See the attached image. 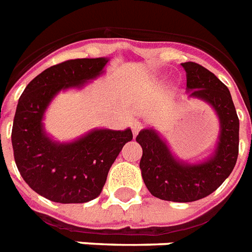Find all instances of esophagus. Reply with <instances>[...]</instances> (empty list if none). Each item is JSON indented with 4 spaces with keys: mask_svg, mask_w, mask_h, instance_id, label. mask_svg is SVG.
<instances>
[{
    "mask_svg": "<svg viewBox=\"0 0 252 252\" xmlns=\"http://www.w3.org/2000/svg\"><path fill=\"white\" fill-rule=\"evenodd\" d=\"M131 128H132V134H134V136H135L136 134L140 131V128H142V124H140V122H138V121H132Z\"/></svg>",
    "mask_w": 252,
    "mask_h": 252,
    "instance_id": "esophagus-1",
    "label": "esophagus"
}]
</instances>
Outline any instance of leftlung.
I'll return each mask as SVG.
<instances>
[{"mask_svg":"<svg viewBox=\"0 0 252 252\" xmlns=\"http://www.w3.org/2000/svg\"><path fill=\"white\" fill-rule=\"evenodd\" d=\"M186 71L189 98L207 102L216 113L220 131L216 146L200 161L181 160L158 131L140 130L136 142L142 146L140 172L151 194L162 200L195 202L212 194L234 169L238 158L239 120L228 87L206 67L181 63Z\"/></svg>","mask_w":252,"mask_h":252,"instance_id":"8db88e82","label":"left lung"}]
</instances>
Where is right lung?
<instances>
[{
    "label": "right lung",
    "mask_w": 252,
    "mask_h": 252,
    "mask_svg": "<svg viewBox=\"0 0 252 252\" xmlns=\"http://www.w3.org/2000/svg\"><path fill=\"white\" fill-rule=\"evenodd\" d=\"M109 57L79 58L50 66L19 97L11 143L17 168L32 190L52 202L87 203L97 198L110 166L132 139L131 128H94L71 142L46 132L44 116L61 91L82 90L105 72Z\"/></svg>",
    "instance_id": "1"
}]
</instances>
